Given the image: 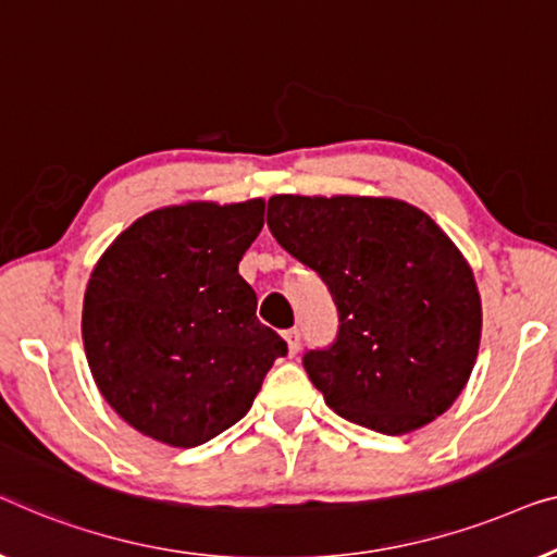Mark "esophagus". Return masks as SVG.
I'll return each mask as SVG.
<instances>
[{"label":"esophagus","instance_id":"34e87169","mask_svg":"<svg viewBox=\"0 0 557 557\" xmlns=\"http://www.w3.org/2000/svg\"><path fill=\"white\" fill-rule=\"evenodd\" d=\"M285 341H287L289 356H295L297 350H300V331H297V327H289V331H285Z\"/></svg>","mask_w":557,"mask_h":557}]
</instances>
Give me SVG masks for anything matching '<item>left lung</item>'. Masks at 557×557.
Here are the masks:
<instances>
[{
  "label": "left lung",
  "mask_w": 557,
  "mask_h": 557,
  "mask_svg": "<svg viewBox=\"0 0 557 557\" xmlns=\"http://www.w3.org/2000/svg\"><path fill=\"white\" fill-rule=\"evenodd\" d=\"M268 226L338 308L333 346L302 356L325 404L391 436L442 417L474 368L482 302L434 219L388 197L277 194Z\"/></svg>",
  "instance_id": "left-lung-1"
}]
</instances>
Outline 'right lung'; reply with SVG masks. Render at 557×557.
<instances>
[{
    "label": "right lung",
    "instance_id": "add662e5",
    "mask_svg": "<svg viewBox=\"0 0 557 557\" xmlns=\"http://www.w3.org/2000/svg\"><path fill=\"white\" fill-rule=\"evenodd\" d=\"M262 224V199L163 207L98 260L83 346L98 391L136 432L184 449L209 442L245 417L287 354L239 275Z\"/></svg>",
    "mask_w": 557,
    "mask_h": 557
}]
</instances>
